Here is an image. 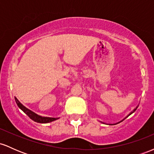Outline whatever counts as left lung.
<instances>
[{
	"mask_svg": "<svg viewBox=\"0 0 154 154\" xmlns=\"http://www.w3.org/2000/svg\"><path fill=\"white\" fill-rule=\"evenodd\" d=\"M137 107H138V106H136V108H135V109H133V110H132V111H131V112H130V114H128V116H126V117H125V119H126V118H127V117H128V116H130V115H131V114H132V113H134V112H135V111H136V109H137ZM123 119V120H124V119ZM122 121H120V122H117V123H116V124H118V123L121 122H122ZM116 124H115V125H116Z\"/></svg>",
	"mask_w": 154,
	"mask_h": 154,
	"instance_id": "1",
	"label": "left lung"
}]
</instances>
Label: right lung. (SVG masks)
<instances>
[{
	"label": "right lung",
	"instance_id": "1",
	"mask_svg": "<svg viewBox=\"0 0 154 154\" xmlns=\"http://www.w3.org/2000/svg\"><path fill=\"white\" fill-rule=\"evenodd\" d=\"M15 101L17 103V106L19 109L22 110L23 112H24L25 114L30 118L31 119H32L33 121L36 122L38 123H49L51 122L55 121V120L59 119V118H54V117H47V116H42L38 115V114H35V112H33L32 111L29 110V109L26 108L23 104H22L19 102V100L17 99L15 97Z\"/></svg>",
	"mask_w": 154,
	"mask_h": 154
}]
</instances>
